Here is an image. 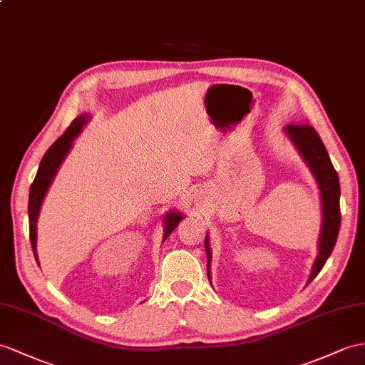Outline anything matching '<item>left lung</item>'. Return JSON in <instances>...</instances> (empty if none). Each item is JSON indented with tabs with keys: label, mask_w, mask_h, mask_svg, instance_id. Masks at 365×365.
I'll return each instance as SVG.
<instances>
[{
	"label": "left lung",
	"mask_w": 365,
	"mask_h": 365,
	"mask_svg": "<svg viewBox=\"0 0 365 365\" xmlns=\"http://www.w3.org/2000/svg\"><path fill=\"white\" fill-rule=\"evenodd\" d=\"M287 136L291 139L292 144L297 148L300 156L309 167L311 173L314 175V180L321 190L322 200V227L321 235H319V254L317 259L311 269L308 283L313 280L316 275L324 268L328 257L333 252L336 245L337 235H339L341 227V207H339V197H341V185L339 176H337L334 167L330 161V156L327 153V148L321 136L317 135L316 130L308 125V123H289L285 127ZM207 252V277L210 280V247L209 240H204Z\"/></svg>",
	"instance_id": "left-lung-1"
}]
</instances>
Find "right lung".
I'll use <instances>...</instances> for the list:
<instances>
[{
	"label": "right lung",
	"mask_w": 365,
	"mask_h": 365,
	"mask_svg": "<svg viewBox=\"0 0 365 365\" xmlns=\"http://www.w3.org/2000/svg\"><path fill=\"white\" fill-rule=\"evenodd\" d=\"M88 120V115H78L77 119L73 120V123L68 127L65 131V135H61L54 144L49 147V150L44 153L37 176L31 185L29 190V237H31V245H32V251L35 255V260L38 263V257H37V220H38V213L41 202L46 197V192L49 189V185L52 184L56 178V173L58 170V167L63 163V159L69 153L71 147H73V140L78 136V133L82 131L83 125ZM184 218L182 213L180 212H168L165 215V229H164V238L163 242H165L167 237L170 235L176 226L180 225V221Z\"/></svg>",
	"instance_id": "add662e5"
}]
</instances>
